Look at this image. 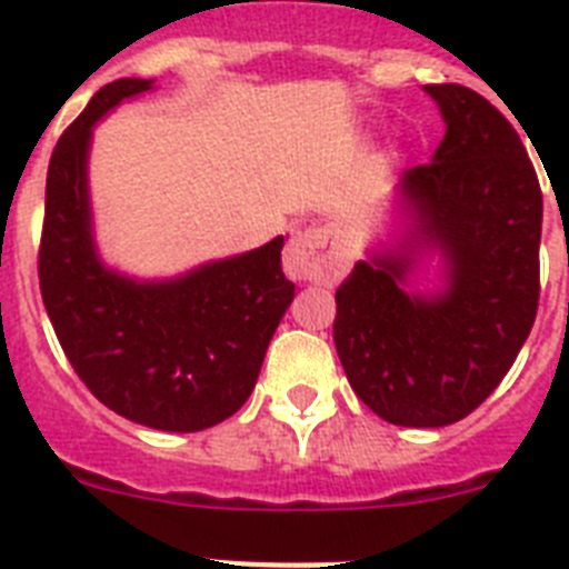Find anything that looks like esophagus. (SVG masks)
<instances>
[{
    "instance_id": "1",
    "label": "esophagus",
    "mask_w": 569,
    "mask_h": 569,
    "mask_svg": "<svg viewBox=\"0 0 569 569\" xmlns=\"http://www.w3.org/2000/svg\"><path fill=\"white\" fill-rule=\"evenodd\" d=\"M284 273L293 281L333 284L345 273V259L339 253L333 233L328 230H305L284 250Z\"/></svg>"
}]
</instances>
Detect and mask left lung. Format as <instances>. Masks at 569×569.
Instances as JSON below:
<instances>
[{"instance_id": "1", "label": "left lung", "mask_w": 569, "mask_h": 569, "mask_svg": "<svg viewBox=\"0 0 569 569\" xmlns=\"http://www.w3.org/2000/svg\"><path fill=\"white\" fill-rule=\"evenodd\" d=\"M445 139L390 193L387 239L336 290L347 381L379 419L445 427L499 387L539 308L541 188L519 133L476 90L425 84ZM435 279L419 289V269Z\"/></svg>"}]
</instances>
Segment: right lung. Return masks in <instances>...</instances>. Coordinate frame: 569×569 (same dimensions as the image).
Here are the masks:
<instances>
[{"mask_svg": "<svg viewBox=\"0 0 569 569\" xmlns=\"http://www.w3.org/2000/svg\"><path fill=\"white\" fill-rule=\"evenodd\" d=\"M156 79L99 90L50 156L39 288L59 345L88 390L136 425L196 433L253 393L261 361L293 301L284 236L179 276L139 279L102 259L90 202L93 130Z\"/></svg>", "mask_w": 569, "mask_h": 569, "instance_id": "1", "label": "right lung"}]
</instances>
